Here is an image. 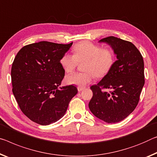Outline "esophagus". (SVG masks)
Listing matches in <instances>:
<instances>
[{"label": "esophagus", "mask_w": 157, "mask_h": 157, "mask_svg": "<svg viewBox=\"0 0 157 157\" xmlns=\"http://www.w3.org/2000/svg\"><path fill=\"white\" fill-rule=\"evenodd\" d=\"M84 88L85 87H84V86H78V90L79 91H82L83 89H84Z\"/></svg>", "instance_id": "34e87169"}]
</instances>
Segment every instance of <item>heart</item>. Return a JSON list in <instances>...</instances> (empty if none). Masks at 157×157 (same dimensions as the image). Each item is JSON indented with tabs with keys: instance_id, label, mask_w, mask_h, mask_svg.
<instances>
[{
	"instance_id": "heart-1",
	"label": "heart",
	"mask_w": 157,
	"mask_h": 157,
	"mask_svg": "<svg viewBox=\"0 0 157 157\" xmlns=\"http://www.w3.org/2000/svg\"><path fill=\"white\" fill-rule=\"evenodd\" d=\"M73 54L66 53L60 63L66 73L75 68L78 62L82 64V73H73L66 77V82L84 86L93 80L94 76L102 78L108 74L114 63V53L110 49L101 47L89 41H82L74 46Z\"/></svg>"
}]
</instances>
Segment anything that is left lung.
<instances>
[{
    "mask_svg": "<svg viewBox=\"0 0 157 157\" xmlns=\"http://www.w3.org/2000/svg\"><path fill=\"white\" fill-rule=\"evenodd\" d=\"M99 43L110 45L117 59L110 72L90 87L93 96L89 108L97 118L107 123H117L127 117L138 105L145 84L144 61L131 42L109 36Z\"/></svg>",
    "mask_w": 157,
    "mask_h": 157,
    "instance_id": "obj_1",
    "label": "left lung"
}]
</instances>
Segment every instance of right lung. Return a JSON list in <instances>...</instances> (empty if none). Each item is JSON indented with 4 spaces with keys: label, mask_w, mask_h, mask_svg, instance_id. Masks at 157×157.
<instances>
[{
    "label": "right lung",
    "mask_w": 157,
    "mask_h": 157,
    "mask_svg": "<svg viewBox=\"0 0 157 157\" xmlns=\"http://www.w3.org/2000/svg\"><path fill=\"white\" fill-rule=\"evenodd\" d=\"M73 43L41 41L22 47L12 63V93L25 115L40 125L63 117L70 101L78 93L73 85L59 89L65 75L61 57Z\"/></svg>",
    "instance_id": "add662e5"
}]
</instances>
